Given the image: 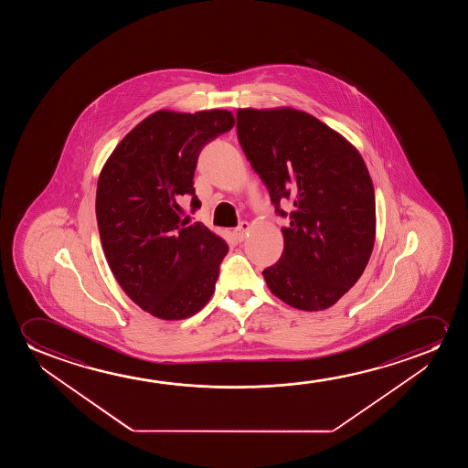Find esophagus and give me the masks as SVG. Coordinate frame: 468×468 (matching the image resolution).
Instances as JSON below:
<instances>
[{"mask_svg":"<svg viewBox=\"0 0 468 468\" xmlns=\"http://www.w3.org/2000/svg\"><path fill=\"white\" fill-rule=\"evenodd\" d=\"M250 229V222H241V224L238 225L237 229H235V237L238 238V241H243L246 235H248Z\"/></svg>","mask_w":468,"mask_h":468,"instance_id":"1","label":"esophagus"}]
</instances>
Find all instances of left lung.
I'll return each mask as SVG.
<instances>
[{
    "instance_id": "obj_1",
    "label": "left lung",
    "mask_w": 468,
    "mask_h": 468,
    "mask_svg": "<svg viewBox=\"0 0 468 468\" xmlns=\"http://www.w3.org/2000/svg\"><path fill=\"white\" fill-rule=\"evenodd\" d=\"M237 133L276 214L288 218L282 257L262 271L270 291L305 312L331 307L358 282L374 248L376 198L365 161L297 110H238Z\"/></svg>"
}]
</instances>
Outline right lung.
<instances>
[{
	"label": "right lung",
	"instance_id": "add662e5",
	"mask_svg": "<svg viewBox=\"0 0 468 468\" xmlns=\"http://www.w3.org/2000/svg\"><path fill=\"white\" fill-rule=\"evenodd\" d=\"M227 110L156 112L139 122L105 163L96 216L103 252L122 291L161 320L199 312L216 289L229 244L190 214L201 207L193 176L201 150L229 133Z\"/></svg>",
	"mask_w": 468,
	"mask_h": 468
}]
</instances>
